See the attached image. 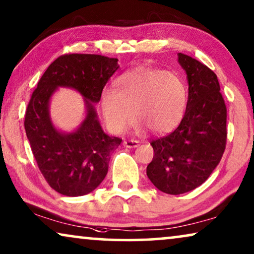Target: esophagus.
Returning <instances> with one entry per match:
<instances>
[{
  "label": "esophagus",
  "instance_id": "esophagus-1",
  "mask_svg": "<svg viewBox=\"0 0 254 254\" xmlns=\"http://www.w3.org/2000/svg\"><path fill=\"white\" fill-rule=\"evenodd\" d=\"M138 143H140V142L136 141V140H126V141H124V145L126 148H136V147H138Z\"/></svg>",
  "mask_w": 254,
  "mask_h": 254
}]
</instances>
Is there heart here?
I'll return each mask as SVG.
<instances>
[{"mask_svg": "<svg viewBox=\"0 0 254 254\" xmlns=\"http://www.w3.org/2000/svg\"><path fill=\"white\" fill-rule=\"evenodd\" d=\"M186 100V84L176 72L137 67L120 75L113 91L103 93L102 112L114 134L125 133L134 116L141 130L150 128L156 134H166L179 125Z\"/></svg>", "mask_w": 254, "mask_h": 254, "instance_id": "1", "label": "heart"}]
</instances>
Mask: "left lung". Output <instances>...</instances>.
<instances>
[{
	"label": "left lung",
	"instance_id": "left-lung-1",
	"mask_svg": "<svg viewBox=\"0 0 254 254\" xmlns=\"http://www.w3.org/2000/svg\"><path fill=\"white\" fill-rule=\"evenodd\" d=\"M186 71L189 99L179 126L151 142L147 176L159 190L178 195L199 187L220 163L227 143V107L217 76L207 65L178 53Z\"/></svg>",
	"mask_w": 254,
	"mask_h": 254
}]
</instances>
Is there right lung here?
I'll return each mask as SVG.
<instances>
[{"label": "right lung", "mask_w": 254, "mask_h": 254, "mask_svg": "<svg viewBox=\"0 0 254 254\" xmlns=\"http://www.w3.org/2000/svg\"><path fill=\"white\" fill-rule=\"evenodd\" d=\"M118 59L97 54H65L52 62L38 82L25 113L26 136L38 168L62 195H85L109 171L111 154L121 138L104 133L93 103L118 70ZM58 87L74 88L86 103V118L74 132L59 131L49 117V100Z\"/></svg>", "instance_id": "obj_1"}]
</instances>
